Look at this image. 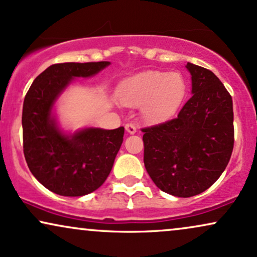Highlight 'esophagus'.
Returning <instances> with one entry per match:
<instances>
[{
    "label": "esophagus",
    "instance_id": "obj_1",
    "mask_svg": "<svg viewBox=\"0 0 257 257\" xmlns=\"http://www.w3.org/2000/svg\"><path fill=\"white\" fill-rule=\"evenodd\" d=\"M125 128H126V132L130 135H135L136 132H137V128H136V126L134 125V123H126Z\"/></svg>",
    "mask_w": 257,
    "mask_h": 257
}]
</instances>
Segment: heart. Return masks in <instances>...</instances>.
Wrapping results in <instances>:
<instances>
[{
    "mask_svg": "<svg viewBox=\"0 0 257 257\" xmlns=\"http://www.w3.org/2000/svg\"><path fill=\"white\" fill-rule=\"evenodd\" d=\"M187 94V82L180 72L147 71L126 78L118 88L120 102L141 106L147 121H161L174 115Z\"/></svg>",
    "mask_w": 257,
    "mask_h": 257,
    "instance_id": "obj_1",
    "label": "heart"
}]
</instances>
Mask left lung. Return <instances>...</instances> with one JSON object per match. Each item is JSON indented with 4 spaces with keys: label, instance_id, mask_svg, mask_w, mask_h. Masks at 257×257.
Segmentation results:
<instances>
[{
    "label": "left lung",
    "instance_id": "1",
    "mask_svg": "<svg viewBox=\"0 0 257 257\" xmlns=\"http://www.w3.org/2000/svg\"><path fill=\"white\" fill-rule=\"evenodd\" d=\"M192 97L176 118L143 128L144 166L161 191L200 194L219 179L233 149L232 97L213 72L187 63Z\"/></svg>",
    "mask_w": 257,
    "mask_h": 257
}]
</instances>
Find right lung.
<instances>
[{
    "label": "right lung",
    "mask_w": 257,
    "mask_h": 257,
    "mask_svg": "<svg viewBox=\"0 0 257 257\" xmlns=\"http://www.w3.org/2000/svg\"><path fill=\"white\" fill-rule=\"evenodd\" d=\"M109 62L61 63L33 81L24 100V154L31 173L44 187L63 196H82L106 181L123 141L125 128L84 127L66 131L56 103L75 78H88Z\"/></svg>",
    "instance_id": "right-lung-1"
}]
</instances>
